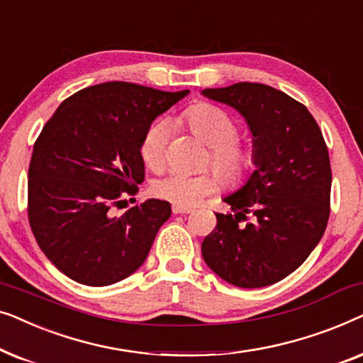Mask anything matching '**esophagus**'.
I'll list each match as a JSON object with an SVG mask.
<instances>
[{"label":"esophagus","mask_w":363,"mask_h":363,"mask_svg":"<svg viewBox=\"0 0 363 363\" xmlns=\"http://www.w3.org/2000/svg\"><path fill=\"white\" fill-rule=\"evenodd\" d=\"M172 211H173V215H188V213H191V208L173 205V206H172Z\"/></svg>","instance_id":"34e87169"}]
</instances>
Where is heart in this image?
<instances>
[{"label":"heart","mask_w":363,"mask_h":363,"mask_svg":"<svg viewBox=\"0 0 363 363\" xmlns=\"http://www.w3.org/2000/svg\"><path fill=\"white\" fill-rule=\"evenodd\" d=\"M188 125L208 147L213 148L211 165L228 186L245 183L256 167L255 153L250 147L236 140L240 127L223 108L201 102L190 107L185 113ZM170 138V123L157 121L147 128L142 138L140 153L143 162L153 170L165 165L167 145ZM216 180L206 173L193 175L186 172H170L153 183V193L162 200L177 206H195L203 198L211 195Z\"/></svg>","instance_id":"1"}]
</instances>
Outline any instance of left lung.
I'll use <instances>...</instances> for the list:
<instances>
[{
  "label": "left lung",
  "mask_w": 363,
  "mask_h": 363,
  "mask_svg": "<svg viewBox=\"0 0 363 363\" xmlns=\"http://www.w3.org/2000/svg\"><path fill=\"white\" fill-rule=\"evenodd\" d=\"M201 94L245 117L256 158L245 185L223 198L233 215L216 213L203 259L233 286L274 284L307 259L329 221L332 172L324 137L306 106L264 84Z\"/></svg>",
  "instance_id": "8db88e82"
}]
</instances>
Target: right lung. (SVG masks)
Listing matches in <instances>:
<instances>
[{
  "label": "right lung",
  "mask_w": 363,
  "mask_h": 363,
  "mask_svg": "<svg viewBox=\"0 0 363 363\" xmlns=\"http://www.w3.org/2000/svg\"><path fill=\"white\" fill-rule=\"evenodd\" d=\"M188 92L97 84L67 97L43 127L28 173L29 225L48 259L72 281L111 286L147 259L170 203L152 198L116 210L145 178L147 128Z\"/></svg>",
  "instance_id": "right-lung-1"
}]
</instances>
